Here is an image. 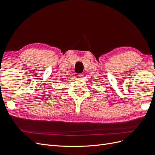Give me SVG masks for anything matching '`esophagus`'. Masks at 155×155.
I'll use <instances>...</instances> for the list:
<instances>
[{"instance_id":"obj_1","label":"esophagus","mask_w":155,"mask_h":155,"mask_svg":"<svg viewBox=\"0 0 155 155\" xmlns=\"http://www.w3.org/2000/svg\"><path fill=\"white\" fill-rule=\"evenodd\" d=\"M77 76H78V78H83V76H84V74H78L77 75Z\"/></svg>"}]
</instances>
